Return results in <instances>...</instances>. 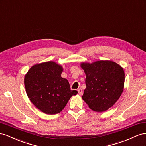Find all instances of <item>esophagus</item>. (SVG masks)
<instances>
[{"label":"esophagus","instance_id":"1","mask_svg":"<svg viewBox=\"0 0 146 146\" xmlns=\"http://www.w3.org/2000/svg\"><path fill=\"white\" fill-rule=\"evenodd\" d=\"M78 92L79 94H80V95H82V94H83V92H82V90L81 88H80L79 89H78Z\"/></svg>","mask_w":146,"mask_h":146}]
</instances>
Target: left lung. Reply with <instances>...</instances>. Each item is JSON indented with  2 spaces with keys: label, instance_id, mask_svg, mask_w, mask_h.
Segmentation results:
<instances>
[{
  "label": "left lung",
  "instance_id": "left-lung-1",
  "mask_svg": "<svg viewBox=\"0 0 146 146\" xmlns=\"http://www.w3.org/2000/svg\"><path fill=\"white\" fill-rule=\"evenodd\" d=\"M81 65L86 75V88L82 99L91 110L106 111L118 100L123 92V68L110 60H100L91 64L82 63Z\"/></svg>",
  "mask_w": 146,
  "mask_h": 146
}]
</instances>
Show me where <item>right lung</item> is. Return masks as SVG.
Masks as SVG:
<instances>
[{"label": "right lung", "instance_id": "right-lung-1", "mask_svg": "<svg viewBox=\"0 0 146 146\" xmlns=\"http://www.w3.org/2000/svg\"><path fill=\"white\" fill-rule=\"evenodd\" d=\"M62 67L54 62L37 64L29 69L24 78L29 98L41 111L56 114L64 109L70 97L76 95L66 79L61 77Z\"/></svg>", "mask_w": 146, "mask_h": 146}]
</instances>
